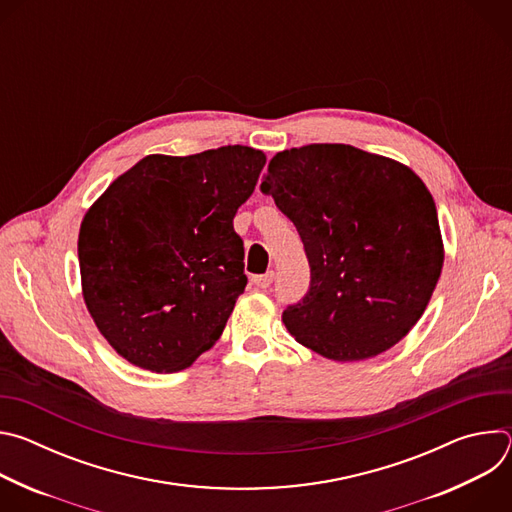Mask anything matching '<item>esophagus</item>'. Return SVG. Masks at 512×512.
Returning <instances> with one entry per match:
<instances>
[{
    "instance_id": "obj_1",
    "label": "esophagus",
    "mask_w": 512,
    "mask_h": 512,
    "mask_svg": "<svg viewBox=\"0 0 512 512\" xmlns=\"http://www.w3.org/2000/svg\"><path fill=\"white\" fill-rule=\"evenodd\" d=\"M251 281H253V285L265 289V287H269L271 281H273V271H267V273H263V275H253Z\"/></svg>"
}]
</instances>
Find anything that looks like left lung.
Returning <instances> with one entry per match:
<instances>
[{
  "mask_svg": "<svg viewBox=\"0 0 512 512\" xmlns=\"http://www.w3.org/2000/svg\"><path fill=\"white\" fill-rule=\"evenodd\" d=\"M296 225L312 271L283 310L300 344L338 360L373 358L423 316L444 267L433 196L405 164L346 143L275 154L261 184Z\"/></svg>",
  "mask_w": 512,
  "mask_h": 512,
  "instance_id": "8db88e82",
  "label": "left lung"
}]
</instances>
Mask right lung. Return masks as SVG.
<instances>
[{"label": "right lung", "instance_id": "1", "mask_svg": "<svg viewBox=\"0 0 512 512\" xmlns=\"http://www.w3.org/2000/svg\"><path fill=\"white\" fill-rule=\"evenodd\" d=\"M265 160L247 145L184 158L152 154L87 210L79 233L83 298L127 362L178 373L221 338L247 285L233 218Z\"/></svg>", "mask_w": 512, "mask_h": 512}]
</instances>
